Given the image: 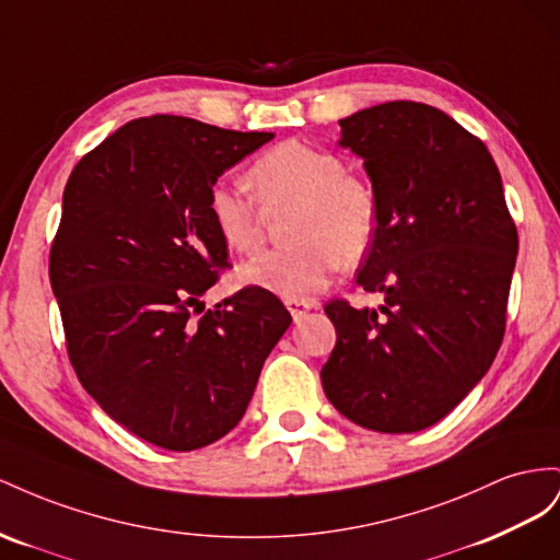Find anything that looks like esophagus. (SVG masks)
I'll return each instance as SVG.
<instances>
[{"label":"esophagus","mask_w":560,"mask_h":560,"mask_svg":"<svg viewBox=\"0 0 560 560\" xmlns=\"http://www.w3.org/2000/svg\"><path fill=\"white\" fill-rule=\"evenodd\" d=\"M285 307H289V312H291V316L295 318V322H300V318L305 316L314 305H312V302H307V300H285Z\"/></svg>","instance_id":"1"}]
</instances>
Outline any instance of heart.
<instances>
[{"label": "heart", "instance_id": "b5f03b06", "mask_svg": "<svg viewBox=\"0 0 560 560\" xmlns=\"http://www.w3.org/2000/svg\"><path fill=\"white\" fill-rule=\"evenodd\" d=\"M248 180L265 206L295 203L285 236L291 246L265 250L238 267V281L285 300L316 295L340 262H359L377 232V197L373 187L347 173L335 152L285 140L260 154ZM213 225L236 253L262 244V220L242 187L215 183L209 191Z\"/></svg>", "mask_w": 560, "mask_h": 560}]
</instances>
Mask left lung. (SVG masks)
<instances>
[{
    "mask_svg": "<svg viewBox=\"0 0 560 560\" xmlns=\"http://www.w3.org/2000/svg\"><path fill=\"white\" fill-rule=\"evenodd\" d=\"M340 129L380 209L357 283L385 305L328 302L338 340L322 385L354 424L410 434L445 418L492 365L518 232L488 148L445 112L394 101Z\"/></svg>",
    "mask_w": 560,
    "mask_h": 560,
    "instance_id": "1",
    "label": "left lung"
}]
</instances>
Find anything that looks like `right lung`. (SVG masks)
<instances>
[{"label": "right lung", "instance_id": "obj_1", "mask_svg": "<svg viewBox=\"0 0 560 560\" xmlns=\"http://www.w3.org/2000/svg\"><path fill=\"white\" fill-rule=\"evenodd\" d=\"M271 138L133 119L82 156L62 191L49 277L72 369L112 420L159 448L197 451L232 431L293 322L255 285L209 312L201 302L230 267L209 191Z\"/></svg>", "mask_w": 560, "mask_h": 560}]
</instances>
